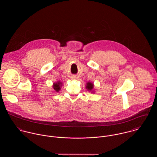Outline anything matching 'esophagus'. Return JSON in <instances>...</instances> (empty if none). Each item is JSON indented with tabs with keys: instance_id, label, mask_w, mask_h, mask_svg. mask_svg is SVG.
Here are the masks:
<instances>
[{
	"instance_id": "1",
	"label": "esophagus",
	"mask_w": 157,
	"mask_h": 157,
	"mask_svg": "<svg viewBox=\"0 0 157 157\" xmlns=\"http://www.w3.org/2000/svg\"><path fill=\"white\" fill-rule=\"evenodd\" d=\"M71 78H72V79H73V80H74V79H75V78H76V77H75V76H72V77H71Z\"/></svg>"
}]
</instances>
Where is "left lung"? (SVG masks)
<instances>
[{
    "mask_svg": "<svg viewBox=\"0 0 157 157\" xmlns=\"http://www.w3.org/2000/svg\"><path fill=\"white\" fill-rule=\"evenodd\" d=\"M86 88L90 91H92V92H94L93 88H94V84L90 83V82H88L86 83Z\"/></svg>",
    "mask_w": 157,
    "mask_h": 157,
    "instance_id": "1",
    "label": "left lung"
}]
</instances>
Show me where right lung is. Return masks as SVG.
<instances>
[{
    "mask_svg": "<svg viewBox=\"0 0 157 157\" xmlns=\"http://www.w3.org/2000/svg\"><path fill=\"white\" fill-rule=\"evenodd\" d=\"M62 85V83L60 82V81H59L53 84V88L56 92H59L61 89Z\"/></svg>",
    "mask_w": 157,
    "mask_h": 157,
    "instance_id": "1",
    "label": "right lung"
}]
</instances>
